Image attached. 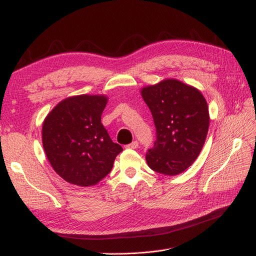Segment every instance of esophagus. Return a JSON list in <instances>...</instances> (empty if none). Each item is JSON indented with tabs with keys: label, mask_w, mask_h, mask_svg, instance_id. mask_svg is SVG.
Instances as JSON below:
<instances>
[{
	"label": "esophagus",
	"mask_w": 256,
	"mask_h": 256,
	"mask_svg": "<svg viewBox=\"0 0 256 256\" xmlns=\"http://www.w3.org/2000/svg\"><path fill=\"white\" fill-rule=\"evenodd\" d=\"M138 141H134L132 143L128 144L126 147H127V148H132V150H134V148H138Z\"/></svg>",
	"instance_id": "1"
}]
</instances>
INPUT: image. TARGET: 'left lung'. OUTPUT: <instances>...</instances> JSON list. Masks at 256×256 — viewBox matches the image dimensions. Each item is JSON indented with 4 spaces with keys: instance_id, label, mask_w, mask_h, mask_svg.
I'll list each match as a JSON object with an SVG mask.
<instances>
[{
    "instance_id": "left-lung-1",
    "label": "left lung",
    "mask_w": 256,
    "mask_h": 256,
    "mask_svg": "<svg viewBox=\"0 0 256 256\" xmlns=\"http://www.w3.org/2000/svg\"><path fill=\"white\" fill-rule=\"evenodd\" d=\"M152 112L156 141L146 152L152 171L174 176L187 170L203 148L209 127L207 102L198 90L168 79L141 90Z\"/></svg>"
}]
</instances>
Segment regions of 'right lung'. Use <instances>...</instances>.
Listing matches in <instances>:
<instances>
[{
  "mask_svg": "<svg viewBox=\"0 0 256 256\" xmlns=\"http://www.w3.org/2000/svg\"><path fill=\"white\" fill-rule=\"evenodd\" d=\"M108 98L80 95L64 99L47 115L42 145L52 168L64 180L88 187L111 172L122 150L102 124Z\"/></svg>",
  "mask_w": 256,
  "mask_h": 256,
  "instance_id": "1",
  "label": "right lung"
}]
</instances>
